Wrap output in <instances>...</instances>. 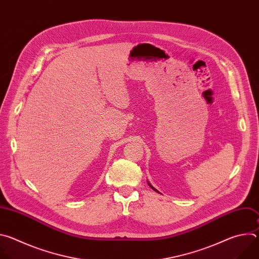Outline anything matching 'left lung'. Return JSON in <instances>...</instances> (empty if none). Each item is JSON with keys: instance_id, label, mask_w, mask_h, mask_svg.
Here are the masks:
<instances>
[{"instance_id": "left-lung-1", "label": "left lung", "mask_w": 259, "mask_h": 259, "mask_svg": "<svg viewBox=\"0 0 259 259\" xmlns=\"http://www.w3.org/2000/svg\"><path fill=\"white\" fill-rule=\"evenodd\" d=\"M147 183H149V186H150V187H151V189H153V190H154V191H155V192H157V193H159V192H158V191H157V190H156V189H155V188H154V187H153V186H152V184H151V183H150V182H147Z\"/></svg>"}]
</instances>
